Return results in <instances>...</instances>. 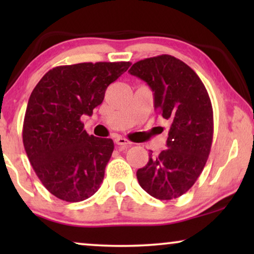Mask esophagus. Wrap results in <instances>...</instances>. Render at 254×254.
I'll return each mask as SVG.
<instances>
[{
    "label": "esophagus",
    "mask_w": 254,
    "mask_h": 254,
    "mask_svg": "<svg viewBox=\"0 0 254 254\" xmlns=\"http://www.w3.org/2000/svg\"><path fill=\"white\" fill-rule=\"evenodd\" d=\"M114 142H116V143H117L118 145H129V144H130V142L128 141L127 138L121 137V136L116 137V140H114Z\"/></svg>",
    "instance_id": "1"
}]
</instances>
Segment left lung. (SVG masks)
Instances as JSON below:
<instances>
[{"label": "left lung", "instance_id": "1", "mask_svg": "<svg viewBox=\"0 0 254 254\" xmlns=\"http://www.w3.org/2000/svg\"><path fill=\"white\" fill-rule=\"evenodd\" d=\"M147 82L158 114L171 123L166 148L138 169V184L159 200L182 196L194 185L209 156L213 107L206 86L185 62L163 54L137 61L128 70Z\"/></svg>", "mask_w": 254, "mask_h": 254}]
</instances>
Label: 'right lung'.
<instances>
[{"label":"right lung","instance_id":"add662e5","mask_svg":"<svg viewBox=\"0 0 254 254\" xmlns=\"http://www.w3.org/2000/svg\"><path fill=\"white\" fill-rule=\"evenodd\" d=\"M130 62H84L59 65L31 93L23 124V143L32 168L48 192L68 202L93 195L112 156L111 138L89 135L83 114L103 103L111 83Z\"/></svg>","mask_w":254,"mask_h":254}]
</instances>
